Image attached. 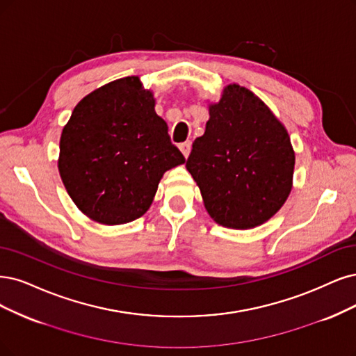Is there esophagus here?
I'll return each mask as SVG.
<instances>
[{"instance_id": "1", "label": "esophagus", "mask_w": 356, "mask_h": 356, "mask_svg": "<svg viewBox=\"0 0 356 356\" xmlns=\"http://www.w3.org/2000/svg\"><path fill=\"white\" fill-rule=\"evenodd\" d=\"M179 148H180L181 154L185 155V158H188L189 154H191V142H183V143H180Z\"/></svg>"}]
</instances>
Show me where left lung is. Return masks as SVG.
Returning <instances> with one entry per match:
<instances>
[{
  "mask_svg": "<svg viewBox=\"0 0 356 356\" xmlns=\"http://www.w3.org/2000/svg\"><path fill=\"white\" fill-rule=\"evenodd\" d=\"M205 134L196 138L186 168L217 225H264L289 198L295 151L286 127L254 92L230 83L208 105Z\"/></svg>",
  "mask_w": 356,
  "mask_h": 356,
  "instance_id": "1",
  "label": "left lung"
}]
</instances>
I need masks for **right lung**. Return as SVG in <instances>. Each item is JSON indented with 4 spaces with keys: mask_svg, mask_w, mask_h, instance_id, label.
I'll return each mask as SVG.
<instances>
[{
    "mask_svg": "<svg viewBox=\"0 0 356 356\" xmlns=\"http://www.w3.org/2000/svg\"><path fill=\"white\" fill-rule=\"evenodd\" d=\"M185 163L138 76L117 79L79 102L60 138L58 171L81 211L101 225L148 211L167 170Z\"/></svg>",
    "mask_w": 356,
    "mask_h": 356,
    "instance_id": "obj_1",
    "label": "right lung"
}]
</instances>
